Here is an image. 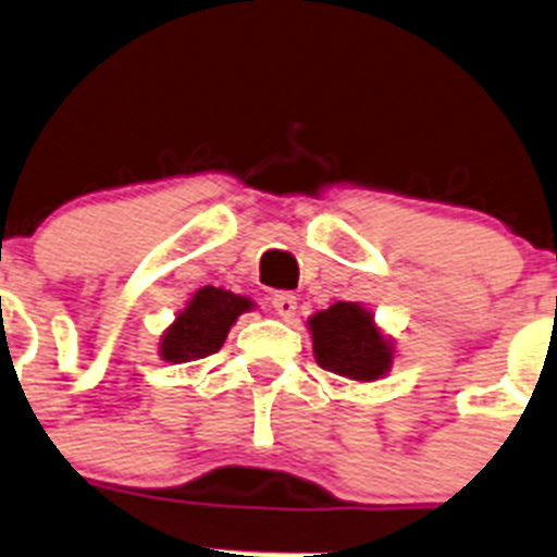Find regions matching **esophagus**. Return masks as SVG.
<instances>
[{"mask_svg":"<svg viewBox=\"0 0 557 557\" xmlns=\"http://www.w3.org/2000/svg\"><path fill=\"white\" fill-rule=\"evenodd\" d=\"M270 304H273L275 314L284 317V320H289L295 314V309H298V298L293 293H273Z\"/></svg>","mask_w":557,"mask_h":557,"instance_id":"34e87169","label":"esophagus"}]
</instances>
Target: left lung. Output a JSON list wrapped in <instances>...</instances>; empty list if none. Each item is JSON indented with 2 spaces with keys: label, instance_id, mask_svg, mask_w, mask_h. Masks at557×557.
I'll use <instances>...</instances> for the list:
<instances>
[{
  "label": "left lung",
  "instance_id": "8db88e82",
  "mask_svg": "<svg viewBox=\"0 0 557 557\" xmlns=\"http://www.w3.org/2000/svg\"><path fill=\"white\" fill-rule=\"evenodd\" d=\"M309 327L314 358L325 372L369 383L391 369V344L374 327L372 314L358 304L338 300L327 311H317Z\"/></svg>",
  "mask_w": 557,
  "mask_h": 557
}]
</instances>
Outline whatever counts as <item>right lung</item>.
<instances>
[{"instance_id": "obj_1", "label": "right lung", "mask_w": 557, "mask_h": 557, "mask_svg": "<svg viewBox=\"0 0 557 557\" xmlns=\"http://www.w3.org/2000/svg\"><path fill=\"white\" fill-rule=\"evenodd\" d=\"M251 300L230 289L202 287L177 314L174 325L161 338V358L172 363H188L219 352L226 333Z\"/></svg>"}]
</instances>
